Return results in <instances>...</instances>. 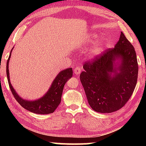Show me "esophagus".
<instances>
[{"mask_svg":"<svg viewBox=\"0 0 146 146\" xmlns=\"http://www.w3.org/2000/svg\"><path fill=\"white\" fill-rule=\"evenodd\" d=\"M73 71H74V73H75V75H79V74L80 73L81 71H82V68L78 66V67H76L75 69H74Z\"/></svg>","mask_w":146,"mask_h":146,"instance_id":"obj_1","label":"esophagus"}]
</instances>
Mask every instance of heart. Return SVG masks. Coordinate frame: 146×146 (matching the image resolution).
Wrapping results in <instances>:
<instances>
[{"instance_id":"obj_1","label":"heart","mask_w":146,"mask_h":146,"mask_svg":"<svg viewBox=\"0 0 146 146\" xmlns=\"http://www.w3.org/2000/svg\"><path fill=\"white\" fill-rule=\"evenodd\" d=\"M93 38H96L97 37V36L96 35H93ZM90 42H92V41L90 40ZM102 44L101 42H98L97 43L96 45L94 47V48L92 51V56H97L98 54L100 53V50H101V48H102Z\"/></svg>"}]
</instances>
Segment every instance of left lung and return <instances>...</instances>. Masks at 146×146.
I'll use <instances>...</instances> for the list:
<instances>
[{
	"mask_svg": "<svg viewBox=\"0 0 146 146\" xmlns=\"http://www.w3.org/2000/svg\"><path fill=\"white\" fill-rule=\"evenodd\" d=\"M80 75L88 103L101 113L116 111L129 99L137 85L138 66L134 47L121 32L114 48L87 62Z\"/></svg>",
	"mask_w": 146,
	"mask_h": 146,
	"instance_id": "1",
	"label": "left lung"
}]
</instances>
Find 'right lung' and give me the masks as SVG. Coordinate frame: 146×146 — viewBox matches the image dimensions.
I'll return each instance as SVG.
<instances>
[{
  "label": "right lung",
  "mask_w": 146,
  "mask_h": 146,
  "mask_svg": "<svg viewBox=\"0 0 146 146\" xmlns=\"http://www.w3.org/2000/svg\"><path fill=\"white\" fill-rule=\"evenodd\" d=\"M13 49V48L11 50L8 61H7L6 74L9 88L15 98L22 107L30 112L40 115H46L53 113L61 102L62 94L64 85L69 79L72 77V68H70L61 71L54 79L48 91L40 98L34 100L24 99L21 96H19L16 91L14 90L11 84L10 79H9V61Z\"/></svg>",
  "instance_id": "1"
}]
</instances>
